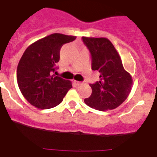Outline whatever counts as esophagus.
I'll return each mask as SVG.
<instances>
[{
  "instance_id": "obj_1",
  "label": "esophagus",
  "mask_w": 157,
  "mask_h": 157,
  "mask_svg": "<svg viewBox=\"0 0 157 157\" xmlns=\"http://www.w3.org/2000/svg\"><path fill=\"white\" fill-rule=\"evenodd\" d=\"M74 84L76 86H78L82 85V82L76 81V80H75V81H74Z\"/></svg>"
}]
</instances>
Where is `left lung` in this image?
Returning a JSON list of instances; mask_svg holds the SVG:
<instances>
[{"mask_svg":"<svg viewBox=\"0 0 157 157\" xmlns=\"http://www.w3.org/2000/svg\"><path fill=\"white\" fill-rule=\"evenodd\" d=\"M92 56V69L100 72V81L90 84L92 94L84 100L90 108L112 110L128 98L133 84L132 76L124 69L120 56L106 37H82Z\"/></svg>","mask_w":157,"mask_h":157,"instance_id":"1","label":"left lung"}]
</instances>
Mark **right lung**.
Here are the masks:
<instances>
[{
    "label": "right lung",
    "instance_id": "obj_1",
    "mask_svg": "<svg viewBox=\"0 0 157 157\" xmlns=\"http://www.w3.org/2000/svg\"><path fill=\"white\" fill-rule=\"evenodd\" d=\"M75 38L55 33L37 40L23 52L17 67L18 86L26 100L37 109L59 105L72 87L71 82L53 73L61 47Z\"/></svg>",
    "mask_w": 157,
    "mask_h": 157
}]
</instances>
